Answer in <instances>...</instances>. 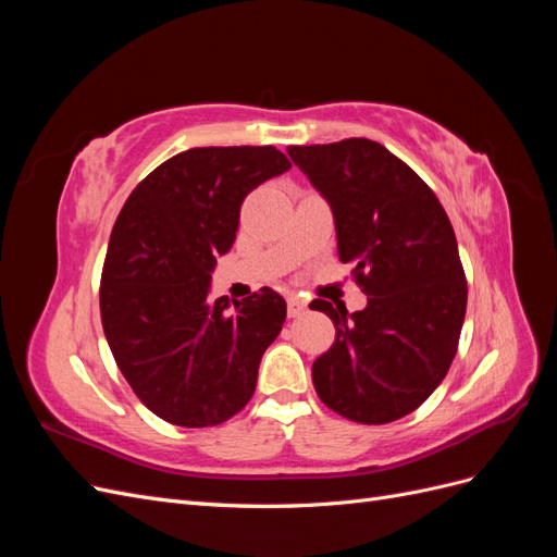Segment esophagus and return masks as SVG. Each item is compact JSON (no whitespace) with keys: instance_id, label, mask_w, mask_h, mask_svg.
Here are the masks:
<instances>
[{"instance_id":"1","label":"esophagus","mask_w":557,"mask_h":557,"mask_svg":"<svg viewBox=\"0 0 557 557\" xmlns=\"http://www.w3.org/2000/svg\"><path fill=\"white\" fill-rule=\"evenodd\" d=\"M307 311V301L301 299L299 295H288V315L297 318Z\"/></svg>"}]
</instances>
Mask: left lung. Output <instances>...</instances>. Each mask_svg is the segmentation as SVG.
<instances>
[{"label": "left lung", "mask_w": 557, "mask_h": 557, "mask_svg": "<svg viewBox=\"0 0 557 557\" xmlns=\"http://www.w3.org/2000/svg\"><path fill=\"white\" fill-rule=\"evenodd\" d=\"M334 213L339 260L367 307L325 299L336 339L311 369L318 397L352 423L416 411L448 374L467 311V278L448 215L407 162L372 139L290 146Z\"/></svg>", "instance_id": "left-lung-1"}]
</instances>
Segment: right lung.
<instances>
[{
	"instance_id": "right-lung-1",
	"label": "right lung",
	"mask_w": 557,
	"mask_h": 557,
	"mask_svg": "<svg viewBox=\"0 0 557 557\" xmlns=\"http://www.w3.org/2000/svg\"><path fill=\"white\" fill-rule=\"evenodd\" d=\"M288 170L274 146L190 148L156 166L117 215L99 283L102 325L134 395L166 423L221 425L256 393L285 299L262 288L230 309L227 297L209 299V285L246 195Z\"/></svg>"
}]
</instances>
